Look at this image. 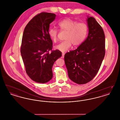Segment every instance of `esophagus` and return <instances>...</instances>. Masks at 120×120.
<instances>
[{"instance_id":"1","label":"esophagus","mask_w":120,"mask_h":120,"mask_svg":"<svg viewBox=\"0 0 120 120\" xmlns=\"http://www.w3.org/2000/svg\"><path fill=\"white\" fill-rule=\"evenodd\" d=\"M64 55H65V53H62V58H63L64 57Z\"/></svg>"}]
</instances>
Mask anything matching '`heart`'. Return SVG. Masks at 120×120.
Returning a JSON list of instances; mask_svg holds the SVG:
<instances>
[{"instance_id": "1", "label": "heart", "mask_w": 120, "mask_h": 120, "mask_svg": "<svg viewBox=\"0 0 120 120\" xmlns=\"http://www.w3.org/2000/svg\"><path fill=\"white\" fill-rule=\"evenodd\" d=\"M57 25L61 30L66 31L65 36L66 40L54 47L55 49L62 52L68 50L72 44L74 47L80 45L87 34L88 28L86 24L78 23L70 18L64 19ZM57 33L58 30L56 29L50 28L48 30V34L53 42L57 41Z\"/></svg>"}]
</instances>
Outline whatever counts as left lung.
<instances>
[{"label": "left lung", "mask_w": 120, "mask_h": 120, "mask_svg": "<svg viewBox=\"0 0 120 120\" xmlns=\"http://www.w3.org/2000/svg\"><path fill=\"white\" fill-rule=\"evenodd\" d=\"M88 35L75 50L67 52L64 61L69 78L85 84L96 75L105 56V34L95 19L87 16Z\"/></svg>", "instance_id": "left-lung-1"}]
</instances>
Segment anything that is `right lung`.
I'll use <instances>...</instances> for the list:
<instances>
[{
	"instance_id": "add662e5",
	"label": "right lung",
	"mask_w": 120,
	"mask_h": 120,
	"mask_svg": "<svg viewBox=\"0 0 120 120\" xmlns=\"http://www.w3.org/2000/svg\"><path fill=\"white\" fill-rule=\"evenodd\" d=\"M56 17L54 13L41 12L33 17L24 30L21 48L26 72L31 80L45 83L51 80L54 62L62 56L58 50L52 49L48 34L49 25Z\"/></svg>"
}]
</instances>
